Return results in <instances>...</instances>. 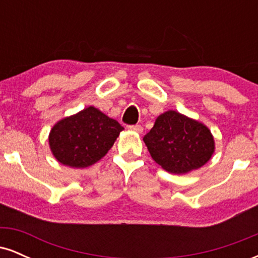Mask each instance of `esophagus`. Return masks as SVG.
Here are the masks:
<instances>
[{
	"label": "esophagus",
	"instance_id": "esophagus-1",
	"mask_svg": "<svg viewBox=\"0 0 258 258\" xmlns=\"http://www.w3.org/2000/svg\"><path fill=\"white\" fill-rule=\"evenodd\" d=\"M128 128L131 130V131H135V132H137V133H142V132H143V127H142L141 125H133V126H130Z\"/></svg>",
	"mask_w": 258,
	"mask_h": 258
}]
</instances>
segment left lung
<instances>
[{
  "instance_id": "left-lung-1",
  "label": "left lung",
  "mask_w": 258,
  "mask_h": 258,
  "mask_svg": "<svg viewBox=\"0 0 258 258\" xmlns=\"http://www.w3.org/2000/svg\"><path fill=\"white\" fill-rule=\"evenodd\" d=\"M143 141L154 161L174 174L203 167L216 148L209 127L176 110L159 115Z\"/></svg>"
}]
</instances>
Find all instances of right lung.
Segmentation results:
<instances>
[{
	"label": "right lung",
	"mask_w": 258,
	"mask_h": 258,
	"mask_svg": "<svg viewBox=\"0 0 258 258\" xmlns=\"http://www.w3.org/2000/svg\"><path fill=\"white\" fill-rule=\"evenodd\" d=\"M123 127L94 106L63 117L52 127L49 149L58 162L86 168L98 162L114 146Z\"/></svg>",
	"instance_id": "right-lung-1"
}]
</instances>
